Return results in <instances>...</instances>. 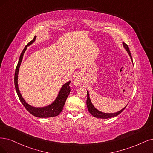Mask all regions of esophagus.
<instances>
[{"instance_id":"obj_1","label":"esophagus","mask_w":153,"mask_h":153,"mask_svg":"<svg viewBox=\"0 0 153 153\" xmlns=\"http://www.w3.org/2000/svg\"><path fill=\"white\" fill-rule=\"evenodd\" d=\"M76 85H78V84H79V81L78 80H76Z\"/></svg>"}]
</instances>
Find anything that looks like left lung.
Instances as JSON below:
<instances>
[{
    "label": "left lung",
    "instance_id": "8db88e82",
    "mask_svg": "<svg viewBox=\"0 0 153 153\" xmlns=\"http://www.w3.org/2000/svg\"><path fill=\"white\" fill-rule=\"evenodd\" d=\"M123 47L126 48V50L127 51L128 53L129 54L130 56H131V59L132 60V55L131 53V51L129 50V48L128 47V45L126 43H123ZM87 94H88V97H87V100H86V105H87V107H88V109L89 111L90 114H91L93 116L97 117V118H111V117H116L118 115H119L120 113H122L123 111V110L126 108V106L125 108H123L122 110H121L120 111H118L117 113H115V114H105V113H103V112H101L99 110L96 109L94 106L93 105V104L91 102V100L89 99V93L87 92Z\"/></svg>",
    "mask_w": 153,
    "mask_h": 153
}]
</instances>
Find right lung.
I'll return each instance as SVG.
<instances>
[{
  "instance_id": "right-lung-1",
  "label": "right lung",
  "mask_w": 153,
  "mask_h": 153,
  "mask_svg": "<svg viewBox=\"0 0 153 153\" xmlns=\"http://www.w3.org/2000/svg\"><path fill=\"white\" fill-rule=\"evenodd\" d=\"M35 38H36V36H34V38L31 42H30L26 45V47H25V48L23 49V50H22V52L21 53L18 63L16 66V71H15V74H14L15 88L21 103L23 105V106L25 107V108L29 111L31 115L39 118L53 117L59 115L60 114V113L62 111V110H63L65 101L71 91V87L69 86L71 82H67L62 87L57 98H56V100L52 105H50L46 107H43V108H35V107H33L30 105H28L27 103H26V101L24 100L23 98H22V96L21 95V93H19V90L18 89V74L19 68L22 59V56H23L24 53L25 52L27 47L29 46V45H31L32 43H33L34 41L35 40Z\"/></svg>"
}]
</instances>
